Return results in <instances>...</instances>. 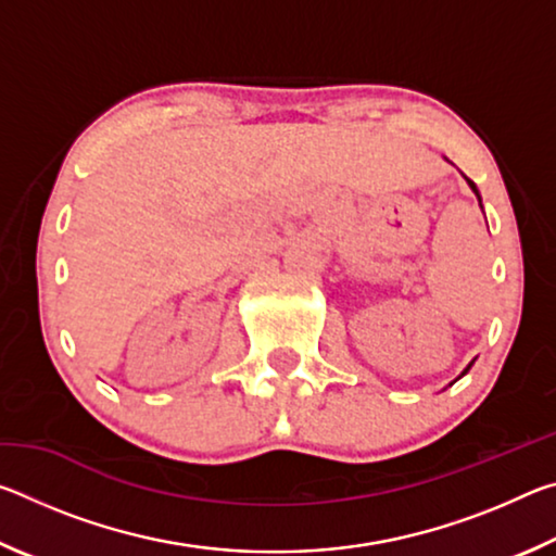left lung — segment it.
Here are the masks:
<instances>
[{"instance_id":"left-lung-1","label":"left lung","mask_w":556,"mask_h":556,"mask_svg":"<svg viewBox=\"0 0 556 556\" xmlns=\"http://www.w3.org/2000/svg\"><path fill=\"white\" fill-rule=\"evenodd\" d=\"M466 181H468V186H470V191H473V193L478 195V203H481V193H478V188H476V184H473V181H470V178H466ZM481 208H483V203H481ZM470 365H473V363H470ZM470 365H468V368H466L464 372H460V375H466V372L470 370ZM460 375H458V378H460Z\"/></svg>"}]
</instances>
